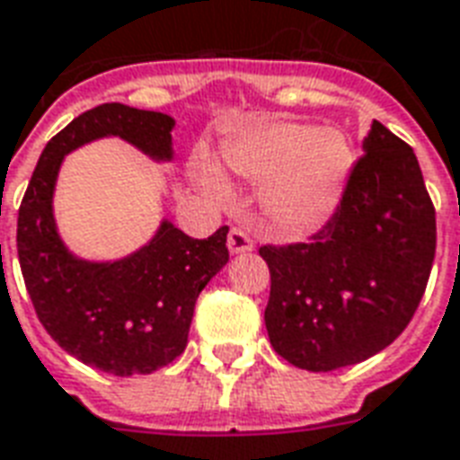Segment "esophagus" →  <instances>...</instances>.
I'll return each mask as SVG.
<instances>
[{
    "instance_id": "1",
    "label": "esophagus",
    "mask_w": 460,
    "mask_h": 460,
    "mask_svg": "<svg viewBox=\"0 0 460 460\" xmlns=\"http://www.w3.org/2000/svg\"><path fill=\"white\" fill-rule=\"evenodd\" d=\"M229 251L231 253H248V251H253V239H251L243 229H231Z\"/></svg>"
}]
</instances>
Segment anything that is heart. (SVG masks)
I'll return each mask as SVG.
<instances>
[{
	"instance_id": "obj_1",
	"label": "heart",
	"mask_w": 460,
	"mask_h": 460,
	"mask_svg": "<svg viewBox=\"0 0 460 460\" xmlns=\"http://www.w3.org/2000/svg\"><path fill=\"white\" fill-rule=\"evenodd\" d=\"M224 163L236 175L265 180L263 204L288 234L322 226L341 199L353 168V148L336 128L273 121L246 128L224 146ZM197 182L217 202H229L231 187L219 170L202 163Z\"/></svg>"
}]
</instances>
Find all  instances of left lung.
Masks as SVG:
<instances>
[{
  "mask_svg": "<svg viewBox=\"0 0 460 460\" xmlns=\"http://www.w3.org/2000/svg\"><path fill=\"white\" fill-rule=\"evenodd\" d=\"M341 202L309 243L261 246L270 268L265 329L278 356L312 373L376 356L427 290L437 212L420 163L373 121Z\"/></svg>",
  "mask_w": 460,
  "mask_h": 460,
  "instance_id": "1",
  "label": "left lung"
}]
</instances>
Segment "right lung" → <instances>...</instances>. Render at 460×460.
I'll return each instance as SVG.
<instances>
[{"label": "right lung", "instance_id": "obj_1", "mask_svg": "<svg viewBox=\"0 0 460 460\" xmlns=\"http://www.w3.org/2000/svg\"><path fill=\"white\" fill-rule=\"evenodd\" d=\"M172 126L168 114L119 102L84 111L43 148L19 207L16 251L40 324L63 351L111 376H146L185 351L197 297L229 261V226L192 239L163 221L131 256L83 261L58 236V170L67 153L104 136L124 138L153 161H170Z\"/></svg>", "mask_w": 460, "mask_h": 460}]
</instances>
